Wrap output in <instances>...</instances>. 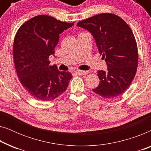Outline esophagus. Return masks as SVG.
Segmentation results:
<instances>
[{
    "instance_id": "1",
    "label": "esophagus",
    "mask_w": 151,
    "mask_h": 151,
    "mask_svg": "<svg viewBox=\"0 0 151 151\" xmlns=\"http://www.w3.org/2000/svg\"><path fill=\"white\" fill-rule=\"evenodd\" d=\"M76 73H77L78 75L83 76V75H86L88 73V71H74Z\"/></svg>"
}]
</instances>
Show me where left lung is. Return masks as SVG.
Masks as SVG:
<instances>
[{"instance_id": "left-lung-1", "label": "left lung", "mask_w": 151, "mask_h": 151, "mask_svg": "<svg viewBox=\"0 0 151 151\" xmlns=\"http://www.w3.org/2000/svg\"><path fill=\"white\" fill-rule=\"evenodd\" d=\"M95 39L107 70H99L100 84L94 93L106 99L114 98L131 84L138 65L135 36L124 20L113 14H100L78 22Z\"/></svg>"}]
</instances>
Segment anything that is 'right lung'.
Masks as SVG:
<instances>
[{
    "instance_id": "add662e5",
    "label": "right lung",
    "mask_w": 151,
    "mask_h": 151,
    "mask_svg": "<svg viewBox=\"0 0 151 151\" xmlns=\"http://www.w3.org/2000/svg\"><path fill=\"white\" fill-rule=\"evenodd\" d=\"M73 22H62L47 15H39L24 22L14 38L13 55L16 71L23 87L34 98L53 100L67 90L72 78L69 71L49 66L59 35Z\"/></svg>"
}]
</instances>
